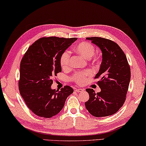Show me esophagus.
I'll use <instances>...</instances> for the list:
<instances>
[{
    "mask_svg": "<svg viewBox=\"0 0 146 146\" xmlns=\"http://www.w3.org/2000/svg\"><path fill=\"white\" fill-rule=\"evenodd\" d=\"M76 92H83L84 90L82 88H76L75 90Z\"/></svg>",
    "mask_w": 146,
    "mask_h": 146,
    "instance_id": "obj_1",
    "label": "esophagus"
}]
</instances>
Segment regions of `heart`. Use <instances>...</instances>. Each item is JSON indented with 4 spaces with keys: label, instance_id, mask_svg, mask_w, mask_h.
I'll return each mask as SVG.
<instances>
[{
    "label": "heart",
    "instance_id": "heart-1",
    "mask_svg": "<svg viewBox=\"0 0 146 146\" xmlns=\"http://www.w3.org/2000/svg\"><path fill=\"white\" fill-rule=\"evenodd\" d=\"M74 50L76 53L81 55L83 57L86 59L90 58L93 63H96L98 61V57L94 55L96 52L95 46L91 43L88 42H81L76 44L74 47ZM70 53L67 51H65L60 56V64L61 67L63 70H66L70 67ZM92 75V72L89 70H86L83 72H77L73 74L72 76L71 79L74 82L76 83L77 85H82L86 82V78L88 76Z\"/></svg>",
    "mask_w": 146,
    "mask_h": 146
}]
</instances>
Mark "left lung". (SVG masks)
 Wrapping results in <instances>:
<instances>
[{"label":"left lung","instance_id":"left-lung-1","mask_svg":"<svg viewBox=\"0 0 146 146\" xmlns=\"http://www.w3.org/2000/svg\"><path fill=\"white\" fill-rule=\"evenodd\" d=\"M86 39L98 46L103 53V61L95 79L100 92L87 88L88 101L85 102L89 113L96 117H106L119 111L126 100L131 78V70L126 56L119 45L113 41L101 37Z\"/></svg>","mask_w":146,"mask_h":146}]
</instances>
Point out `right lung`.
<instances>
[{"instance_id": "add662e5", "label": "right lung", "mask_w": 146, "mask_h": 146, "mask_svg": "<svg viewBox=\"0 0 146 146\" xmlns=\"http://www.w3.org/2000/svg\"><path fill=\"white\" fill-rule=\"evenodd\" d=\"M76 38L42 37L28 48L20 62L19 88L30 110L36 115L50 118L63 109L73 93L68 85L61 90L51 89L52 78L61 72L60 56Z\"/></svg>"}]
</instances>
